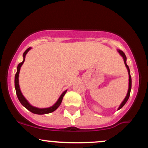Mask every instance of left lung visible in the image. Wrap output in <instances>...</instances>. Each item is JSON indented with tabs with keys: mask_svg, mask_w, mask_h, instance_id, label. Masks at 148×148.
I'll return each mask as SVG.
<instances>
[{
	"mask_svg": "<svg viewBox=\"0 0 148 148\" xmlns=\"http://www.w3.org/2000/svg\"><path fill=\"white\" fill-rule=\"evenodd\" d=\"M118 51L119 52V53L120 54V55L122 56L124 59V62H125V66H126V67L127 68V70H128V74H129V89H128V92H127V95L126 96V97L125 98V99H124V101L122 102L121 104H120V107L118 108V110L120 109V108H122V107H123L124 105L126 103V102L127 101V100H128L129 97H130V92H131V89H132V77H131V75H130V68H129L128 65L127 64V57L126 56H125V53H124L123 51L121 50H118Z\"/></svg>",
	"mask_w": 148,
	"mask_h": 148,
	"instance_id": "8db88e82",
	"label": "left lung"
}]
</instances>
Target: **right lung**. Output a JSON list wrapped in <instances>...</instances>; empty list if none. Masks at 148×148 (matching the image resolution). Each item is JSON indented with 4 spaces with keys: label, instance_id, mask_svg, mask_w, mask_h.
<instances>
[{
    "label": "right lung",
    "instance_id": "1",
    "mask_svg": "<svg viewBox=\"0 0 148 148\" xmlns=\"http://www.w3.org/2000/svg\"><path fill=\"white\" fill-rule=\"evenodd\" d=\"M31 49L30 47H29L28 49H27L25 51V52L23 53V60L21 62H20L19 64H18L17 66V72H16V74H15V77H14V86H15V90H16V95H17V97L19 101L21 102V103L23 105L25 108H26L28 111H30V112H32L33 113H35V114H38V115H43V114H47V113H50L53 112L54 111L57 109L58 108L59 106L60 105L61 102H62V98L64 95H65L66 92L67 90L64 91L63 93L61 95L60 97H59L58 100L57 101V102L53 105V106L51 107H49V108H36V107H34L33 106L30 104L28 102L26 99H25L24 97L22 95L21 90H20V88H19V85H18V74H19L20 72V68H21V65L23 64V62L25 60V55L26 53H28V51Z\"/></svg>",
    "mask_w": 148,
    "mask_h": 148
}]
</instances>
